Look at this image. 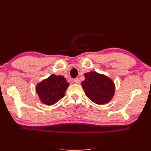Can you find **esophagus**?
<instances>
[{
    "label": "esophagus",
    "instance_id": "1",
    "mask_svg": "<svg viewBox=\"0 0 151 151\" xmlns=\"http://www.w3.org/2000/svg\"><path fill=\"white\" fill-rule=\"evenodd\" d=\"M74 82L76 84H79L80 83V79L79 78H76L74 79Z\"/></svg>",
    "mask_w": 151,
    "mask_h": 151
}]
</instances>
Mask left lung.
<instances>
[{
  "instance_id": "left-lung-1",
  "label": "left lung",
  "mask_w": 151,
  "mask_h": 151,
  "mask_svg": "<svg viewBox=\"0 0 151 151\" xmlns=\"http://www.w3.org/2000/svg\"><path fill=\"white\" fill-rule=\"evenodd\" d=\"M84 77L81 85L87 97L97 104L110 102L115 93V85L111 78L94 71L85 73Z\"/></svg>"
}]
</instances>
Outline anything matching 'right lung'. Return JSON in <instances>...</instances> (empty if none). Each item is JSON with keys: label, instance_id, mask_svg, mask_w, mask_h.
Returning a JSON list of instances; mask_svg holds the SVG:
<instances>
[{"label": "right lung", "instance_id": "right-lung-1", "mask_svg": "<svg viewBox=\"0 0 151 151\" xmlns=\"http://www.w3.org/2000/svg\"><path fill=\"white\" fill-rule=\"evenodd\" d=\"M69 86L65 78L60 75L52 74L42 80L36 86V92L42 103L52 106L65 96Z\"/></svg>", "mask_w": 151, "mask_h": 151}]
</instances>
